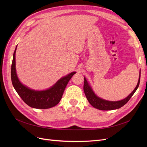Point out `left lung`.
I'll list each match as a JSON object with an SVG mask.
<instances>
[{
    "label": "left lung",
    "mask_w": 147,
    "mask_h": 147,
    "mask_svg": "<svg viewBox=\"0 0 147 147\" xmlns=\"http://www.w3.org/2000/svg\"><path fill=\"white\" fill-rule=\"evenodd\" d=\"M84 82L83 90L88 102H90V104L93 107H94L97 109L101 110H112L121 108V107H123L127 103L129 100L131 99V97L133 96V94H134V92L136 91L138 87L139 86L140 80V70L139 72V80H138L137 86H136L134 90H133L131 94L127 96V97H126L125 99H123L118 101H110L100 98V97L97 96L95 94L94 92L93 91L90 84H89V83L86 80V78L84 77Z\"/></svg>",
    "instance_id": "left-lung-1"
}]
</instances>
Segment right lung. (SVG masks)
Instances as JSON below:
<instances>
[{"instance_id":"right-lung-1","label":"right lung","mask_w":147,"mask_h":147,"mask_svg":"<svg viewBox=\"0 0 147 147\" xmlns=\"http://www.w3.org/2000/svg\"><path fill=\"white\" fill-rule=\"evenodd\" d=\"M15 50L13 53L11 68V78L13 86L18 95L29 107L38 109H47L53 107L60 102L67 84L76 72H72L59 80L50 88L45 90L37 91L28 88L22 83L17 76L16 70Z\"/></svg>"}]
</instances>
